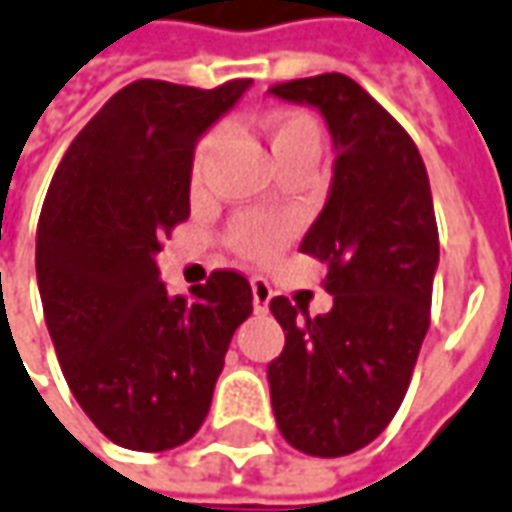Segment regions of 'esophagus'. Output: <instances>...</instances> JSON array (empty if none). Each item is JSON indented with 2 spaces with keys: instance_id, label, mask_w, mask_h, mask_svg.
I'll use <instances>...</instances> for the list:
<instances>
[{
  "instance_id": "esophagus-1",
  "label": "esophagus",
  "mask_w": 512,
  "mask_h": 512,
  "mask_svg": "<svg viewBox=\"0 0 512 512\" xmlns=\"http://www.w3.org/2000/svg\"><path fill=\"white\" fill-rule=\"evenodd\" d=\"M271 300V285L263 277H252V302H255V311H266Z\"/></svg>"
}]
</instances>
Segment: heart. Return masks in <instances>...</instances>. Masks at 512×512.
Wrapping results in <instances>:
<instances>
[{"label": "heart", "mask_w": 512, "mask_h": 512, "mask_svg": "<svg viewBox=\"0 0 512 512\" xmlns=\"http://www.w3.org/2000/svg\"><path fill=\"white\" fill-rule=\"evenodd\" d=\"M266 139H269L271 154L277 162H283L288 156L314 154L322 151V131L316 125L314 117L302 114V111H274L263 123ZM218 145V134L212 131L198 142L196 156H193V184H201L210 156ZM285 243V229L274 221H260V218H243L232 227V246L235 252L249 260H269L271 255L280 252Z\"/></svg>", "instance_id": "b5f03b06"}]
</instances>
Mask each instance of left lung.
Here are the masks:
<instances>
[{"label": "left lung", "instance_id": "left-lung-1", "mask_svg": "<svg viewBox=\"0 0 512 512\" xmlns=\"http://www.w3.org/2000/svg\"><path fill=\"white\" fill-rule=\"evenodd\" d=\"M269 95L314 106L336 151L328 201L300 243L328 266L333 308L311 316L271 300L285 330L266 370L271 409L297 451L344 457L387 429L429 330L440 260L429 176L412 137L353 78L325 72Z\"/></svg>", "mask_w": 512, "mask_h": 512}]
</instances>
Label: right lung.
Listing matches in <instances>:
<instances>
[{"label":"right lung","instance_id":"add662e5","mask_svg":"<svg viewBox=\"0 0 512 512\" xmlns=\"http://www.w3.org/2000/svg\"><path fill=\"white\" fill-rule=\"evenodd\" d=\"M249 86L128 83L72 139L41 207L36 274L55 356L89 420L131 451H168L201 429L252 314L238 271L173 297L156 269L162 238L190 215L196 142Z\"/></svg>","mask_w":512,"mask_h":512}]
</instances>
